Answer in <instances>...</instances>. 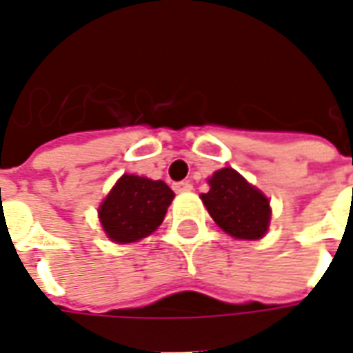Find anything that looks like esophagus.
<instances>
[{
  "label": "esophagus",
  "instance_id": "esophagus-1",
  "mask_svg": "<svg viewBox=\"0 0 353 353\" xmlns=\"http://www.w3.org/2000/svg\"><path fill=\"white\" fill-rule=\"evenodd\" d=\"M192 185L189 181H179V183H174V191L176 192H187L191 191Z\"/></svg>",
  "mask_w": 353,
  "mask_h": 353
}]
</instances>
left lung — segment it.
I'll return each instance as SVG.
<instances>
[{
    "mask_svg": "<svg viewBox=\"0 0 353 353\" xmlns=\"http://www.w3.org/2000/svg\"><path fill=\"white\" fill-rule=\"evenodd\" d=\"M208 214L230 236L257 240L270 223L268 199L245 181L236 170H217L210 179V191L200 194Z\"/></svg>",
    "mask_w": 353,
    "mask_h": 353,
    "instance_id": "left-lung-1",
    "label": "left lung"
}]
</instances>
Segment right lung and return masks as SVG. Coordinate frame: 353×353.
<instances>
[{
    "label": "right lung",
    "mask_w": 353,
    "mask_h": 353,
    "mask_svg": "<svg viewBox=\"0 0 353 353\" xmlns=\"http://www.w3.org/2000/svg\"><path fill=\"white\" fill-rule=\"evenodd\" d=\"M172 199L164 181L124 174L100 206L101 227L113 242H138L161 225Z\"/></svg>",
    "instance_id": "1"
}]
</instances>
